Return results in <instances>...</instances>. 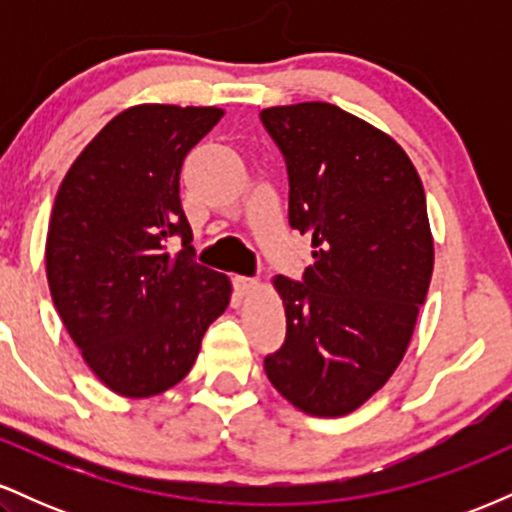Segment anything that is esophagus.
Wrapping results in <instances>:
<instances>
[{"label":"esophagus","mask_w":512,"mask_h":512,"mask_svg":"<svg viewBox=\"0 0 512 512\" xmlns=\"http://www.w3.org/2000/svg\"><path fill=\"white\" fill-rule=\"evenodd\" d=\"M233 286H236V291L240 293V296H250V293H255L257 289H260V281L248 279V276H236V279H233Z\"/></svg>","instance_id":"1"}]
</instances>
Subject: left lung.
<instances>
[{"label":"left lung","instance_id":"obj_1","mask_svg":"<svg viewBox=\"0 0 512 512\" xmlns=\"http://www.w3.org/2000/svg\"><path fill=\"white\" fill-rule=\"evenodd\" d=\"M260 117L286 158L289 223L313 236L303 284L272 279L286 342L264 373L305 414H351L397 370L426 301L424 185L390 134L337 105H276Z\"/></svg>","mask_w":512,"mask_h":512}]
</instances>
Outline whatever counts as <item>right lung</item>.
<instances>
[{"instance_id":"1","label":"right lung","mask_w":512,"mask_h":512,"mask_svg":"<svg viewBox=\"0 0 512 512\" xmlns=\"http://www.w3.org/2000/svg\"><path fill=\"white\" fill-rule=\"evenodd\" d=\"M221 117L214 105L122 110L57 190L45 243L52 303L115 395L144 399L178 385L231 301V279L192 260L180 204L182 161ZM173 235L183 238L178 253L165 248Z\"/></svg>"}]
</instances>
